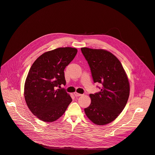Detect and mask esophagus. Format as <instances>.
Returning <instances> with one entry per match:
<instances>
[{
  "label": "esophagus",
  "instance_id": "esophagus-1",
  "mask_svg": "<svg viewBox=\"0 0 155 155\" xmlns=\"http://www.w3.org/2000/svg\"><path fill=\"white\" fill-rule=\"evenodd\" d=\"M74 95H75V97H79V96H82V94H78L77 92H75L74 93Z\"/></svg>",
  "mask_w": 155,
  "mask_h": 155
}]
</instances>
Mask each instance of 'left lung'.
I'll use <instances>...</instances> for the list:
<instances>
[{"mask_svg": "<svg viewBox=\"0 0 155 155\" xmlns=\"http://www.w3.org/2000/svg\"><path fill=\"white\" fill-rule=\"evenodd\" d=\"M94 82L102 84L101 92L90 94L91 104L84 109L87 117L97 125L114 120L124 109L130 92L127 75L120 61L103 49L82 48Z\"/></svg>", "mask_w": 155, "mask_h": 155, "instance_id": "8db88e82", "label": "left lung"}]
</instances>
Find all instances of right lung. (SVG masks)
Segmentation results:
<instances>
[{"label":"right lung","instance_id":"add662e5","mask_svg":"<svg viewBox=\"0 0 155 155\" xmlns=\"http://www.w3.org/2000/svg\"><path fill=\"white\" fill-rule=\"evenodd\" d=\"M77 49L58 48L35 60L24 84V98L31 112L42 121L58 119L72 101L61 85L66 84L64 70L75 58Z\"/></svg>","mask_w":155,"mask_h":155}]
</instances>
